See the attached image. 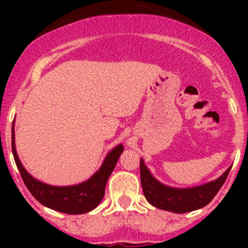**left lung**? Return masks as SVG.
Segmentation results:
<instances>
[{
	"label": "left lung",
	"mask_w": 248,
	"mask_h": 248,
	"mask_svg": "<svg viewBox=\"0 0 248 248\" xmlns=\"http://www.w3.org/2000/svg\"><path fill=\"white\" fill-rule=\"evenodd\" d=\"M231 168L232 166H230L216 180L194 187L180 189L168 186L156 180L144 163V159H140V180L144 196L151 205L165 211L185 214L207 205L221 189Z\"/></svg>",
	"instance_id": "obj_1"
}]
</instances>
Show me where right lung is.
Masks as SVG:
<instances>
[{
  "label": "right lung",
  "instance_id": "add662e5",
  "mask_svg": "<svg viewBox=\"0 0 248 248\" xmlns=\"http://www.w3.org/2000/svg\"><path fill=\"white\" fill-rule=\"evenodd\" d=\"M15 124H12V153L16 165L21 172L22 180L27 186L30 192L38 202L54 211L64 212L69 215H80L94 210L104 198L105 185L109 176L117 165L118 159L124 151L122 144L109 151L102 166L97 172H94L88 180L71 186H53L34 179L27 172L16 151L15 144Z\"/></svg>",
  "mask_w": 248,
  "mask_h": 248
}]
</instances>
